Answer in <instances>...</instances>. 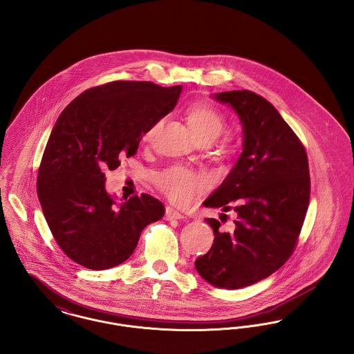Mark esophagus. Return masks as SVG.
Returning <instances> with one entry per match:
<instances>
[{
    "instance_id": "1",
    "label": "esophagus",
    "mask_w": 354,
    "mask_h": 354,
    "mask_svg": "<svg viewBox=\"0 0 354 354\" xmlns=\"http://www.w3.org/2000/svg\"><path fill=\"white\" fill-rule=\"evenodd\" d=\"M166 218L167 221H172V219H185L186 216L182 212H179V211H176L172 207H167Z\"/></svg>"
}]
</instances>
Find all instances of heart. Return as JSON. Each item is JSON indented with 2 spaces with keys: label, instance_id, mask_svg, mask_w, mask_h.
Returning a JSON list of instances; mask_svg holds the SVG:
<instances>
[{
  "label": "heart",
  "instance_id": "heart-1",
  "mask_svg": "<svg viewBox=\"0 0 354 354\" xmlns=\"http://www.w3.org/2000/svg\"><path fill=\"white\" fill-rule=\"evenodd\" d=\"M185 119L199 143H212L222 135L226 127L225 116L207 103L191 104L185 112ZM163 120L151 125L145 133V142L149 143L160 131ZM156 185L178 206L187 207L207 191V179L185 167H172L156 176Z\"/></svg>",
  "mask_w": 354,
  "mask_h": 354
}]
</instances>
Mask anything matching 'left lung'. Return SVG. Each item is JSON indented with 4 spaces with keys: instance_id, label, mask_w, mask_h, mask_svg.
<instances>
[{
    "instance_id": "8db88e82",
    "label": "left lung",
    "mask_w": 354,
    "mask_h": 354,
    "mask_svg": "<svg viewBox=\"0 0 354 354\" xmlns=\"http://www.w3.org/2000/svg\"><path fill=\"white\" fill-rule=\"evenodd\" d=\"M231 106L242 124L243 151L222 185L205 201L206 207L236 212L232 231L207 218L214 243L195 261L208 283L241 289L268 278L295 249L310 198L305 147L279 112L250 91L211 95Z\"/></svg>"
}]
</instances>
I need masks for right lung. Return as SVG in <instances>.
<instances>
[{
	"instance_id": "add662e5",
	"label": "right lung",
	"mask_w": 354,
	"mask_h": 354,
	"mask_svg": "<svg viewBox=\"0 0 354 354\" xmlns=\"http://www.w3.org/2000/svg\"><path fill=\"white\" fill-rule=\"evenodd\" d=\"M182 85L113 82L91 88L65 106L42 155L37 195L60 249L91 270L127 261L147 225L165 216L151 195L116 203L105 171L133 156L151 125L174 109Z\"/></svg>"
}]
</instances>
